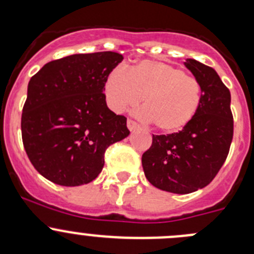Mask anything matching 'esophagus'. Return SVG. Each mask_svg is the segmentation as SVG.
Masks as SVG:
<instances>
[{
	"label": "esophagus",
	"mask_w": 254,
	"mask_h": 254,
	"mask_svg": "<svg viewBox=\"0 0 254 254\" xmlns=\"http://www.w3.org/2000/svg\"><path fill=\"white\" fill-rule=\"evenodd\" d=\"M127 129H129L130 131H134V130L139 129V124H137L136 122H134L132 119H127Z\"/></svg>",
	"instance_id": "esophagus-1"
}]
</instances>
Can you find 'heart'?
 <instances>
[{"instance_id": "heart-1", "label": "heart", "mask_w": 254, "mask_h": 254, "mask_svg": "<svg viewBox=\"0 0 254 254\" xmlns=\"http://www.w3.org/2000/svg\"><path fill=\"white\" fill-rule=\"evenodd\" d=\"M114 112L134 108L143 98L145 117L158 130L175 132L189 124L203 98L200 82L181 67L158 60H142L127 72L115 68L104 83Z\"/></svg>"}]
</instances>
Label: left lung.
Returning a JSON list of instances; mask_svg holds the SVG:
<instances>
[{
  "label": "left lung",
  "instance_id": "8db88e82",
  "mask_svg": "<svg viewBox=\"0 0 254 254\" xmlns=\"http://www.w3.org/2000/svg\"><path fill=\"white\" fill-rule=\"evenodd\" d=\"M184 65L201 84L199 111L181 131L152 135V145L141 158L147 181L176 194L206 187L226 161L234 136L229 88L212 67L194 59Z\"/></svg>",
  "mask_w": 254,
  "mask_h": 254
}]
</instances>
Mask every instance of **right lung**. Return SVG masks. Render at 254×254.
<instances>
[{"label": "right lung", "mask_w": 254, "mask_h": 254, "mask_svg": "<svg viewBox=\"0 0 254 254\" xmlns=\"http://www.w3.org/2000/svg\"><path fill=\"white\" fill-rule=\"evenodd\" d=\"M113 51L75 54L45 64L28 83L22 139L35 170L65 187L87 184L104 152L130 134L127 118L108 108L104 83L123 61Z\"/></svg>", "instance_id": "right-lung-1"}]
</instances>
